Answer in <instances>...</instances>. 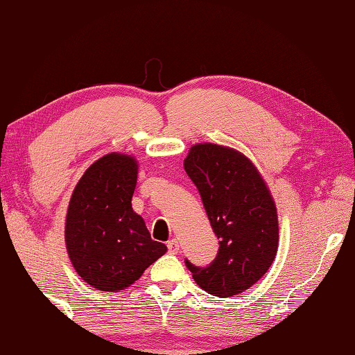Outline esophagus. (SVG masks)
Segmentation results:
<instances>
[{"label": "esophagus", "instance_id": "34e87169", "mask_svg": "<svg viewBox=\"0 0 355 355\" xmlns=\"http://www.w3.org/2000/svg\"><path fill=\"white\" fill-rule=\"evenodd\" d=\"M167 249H169V254H172V255L178 254V252H180V244H178L177 239H171V241L167 243Z\"/></svg>", "mask_w": 355, "mask_h": 355}]
</instances>
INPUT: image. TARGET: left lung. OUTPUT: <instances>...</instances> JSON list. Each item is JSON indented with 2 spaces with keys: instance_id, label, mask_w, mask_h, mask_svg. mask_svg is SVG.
Masks as SVG:
<instances>
[{
  "instance_id": "1",
  "label": "left lung",
  "mask_w": 355,
  "mask_h": 355,
  "mask_svg": "<svg viewBox=\"0 0 355 355\" xmlns=\"http://www.w3.org/2000/svg\"><path fill=\"white\" fill-rule=\"evenodd\" d=\"M183 166L220 239L209 266L188 260L186 266L208 294L236 296L255 285L277 255L279 218L271 191L248 156L225 146L196 144Z\"/></svg>"
}]
</instances>
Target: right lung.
I'll return each mask as SVG.
<instances>
[{
    "instance_id": "obj_1",
    "label": "right lung",
    "mask_w": 355,
    "mask_h": 355,
    "mask_svg": "<svg viewBox=\"0 0 355 355\" xmlns=\"http://www.w3.org/2000/svg\"><path fill=\"white\" fill-rule=\"evenodd\" d=\"M137 167L135 156L107 153L87 167L70 197L65 248L76 274L100 291L133 285L167 252L131 207Z\"/></svg>"
}]
</instances>
